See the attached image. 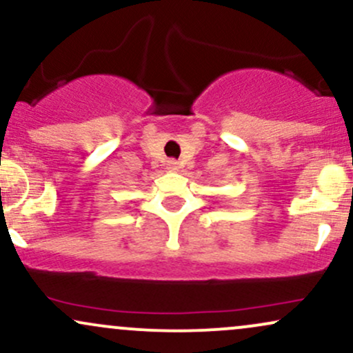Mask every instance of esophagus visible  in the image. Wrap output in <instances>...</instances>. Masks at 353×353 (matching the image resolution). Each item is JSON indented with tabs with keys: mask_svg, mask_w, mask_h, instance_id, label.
I'll list each match as a JSON object with an SVG mask.
<instances>
[{
	"mask_svg": "<svg viewBox=\"0 0 353 353\" xmlns=\"http://www.w3.org/2000/svg\"><path fill=\"white\" fill-rule=\"evenodd\" d=\"M168 169L169 171H172V172H176V171H179V163H177V161H174V159H171V161H168Z\"/></svg>",
	"mask_w": 353,
	"mask_h": 353,
	"instance_id": "34e87169",
	"label": "esophagus"
}]
</instances>
